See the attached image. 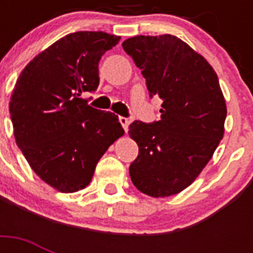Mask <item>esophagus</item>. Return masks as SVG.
<instances>
[{
    "label": "esophagus",
    "instance_id": "esophagus-1",
    "mask_svg": "<svg viewBox=\"0 0 253 253\" xmlns=\"http://www.w3.org/2000/svg\"><path fill=\"white\" fill-rule=\"evenodd\" d=\"M119 123L122 125L123 130H128V125H130V119L126 118V117H119Z\"/></svg>",
    "mask_w": 253,
    "mask_h": 253
}]
</instances>
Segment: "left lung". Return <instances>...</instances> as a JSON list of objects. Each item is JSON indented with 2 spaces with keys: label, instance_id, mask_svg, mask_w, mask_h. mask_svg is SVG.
Returning <instances> with one entry per match:
<instances>
[{
  "label": "left lung",
  "instance_id": "left-lung-1",
  "mask_svg": "<svg viewBox=\"0 0 253 253\" xmlns=\"http://www.w3.org/2000/svg\"><path fill=\"white\" fill-rule=\"evenodd\" d=\"M122 47L142 69L151 98L163 99L160 121L128 127L139 147L131 181L147 196H173L196 180L223 138L219 80L200 53L169 34L128 38Z\"/></svg>",
  "mask_w": 253,
  "mask_h": 253
}]
</instances>
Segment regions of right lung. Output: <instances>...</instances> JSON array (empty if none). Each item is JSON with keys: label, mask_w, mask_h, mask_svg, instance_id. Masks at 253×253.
<instances>
[{"label": "right lung", "mask_w": 253, "mask_h": 253, "mask_svg": "<svg viewBox=\"0 0 253 253\" xmlns=\"http://www.w3.org/2000/svg\"><path fill=\"white\" fill-rule=\"evenodd\" d=\"M121 37L68 34L35 56L10 98L14 136L33 170L63 193L86 188L106 150L123 135L118 117L81 98L99 84L98 63Z\"/></svg>", "instance_id": "1"}]
</instances>
